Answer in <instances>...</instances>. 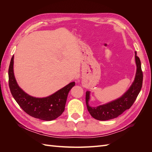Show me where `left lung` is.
<instances>
[{"instance_id":"left-lung-1","label":"left lung","mask_w":152,"mask_h":152,"mask_svg":"<svg viewBox=\"0 0 152 152\" xmlns=\"http://www.w3.org/2000/svg\"><path fill=\"white\" fill-rule=\"evenodd\" d=\"M135 62L136 72L134 80L129 88L120 98L107 103L93 107L89 104L91 92L89 91H86V102L87 110L93 118L98 121L110 120L117 117L125 110L131 108L140 93L142 84V72L141 61L136 55H135Z\"/></svg>"}]
</instances>
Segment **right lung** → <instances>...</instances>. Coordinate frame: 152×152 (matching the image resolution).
Listing matches in <instances>:
<instances>
[{"label":"right lung","instance_id":"add662e5","mask_svg":"<svg viewBox=\"0 0 152 152\" xmlns=\"http://www.w3.org/2000/svg\"><path fill=\"white\" fill-rule=\"evenodd\" d=\"M9 86L14 99L29 115L45 121L57 118L65 110L69 91L75 85L70 82L51 95L44 98H37L27 94L18 84L14 73V56L9 68Z\"/></svg>","mask_w":152,"mask_h":152}]
</instances>
